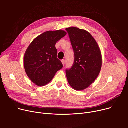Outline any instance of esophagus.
<instances>
[{
  "mask_svg": "<svg viewBox=\"0 0 128 128\" xmlns=\"http://www.w3.org/2000/svg\"><path fill=\"white\" fill-rule=\"evenodd\" d=\"M61 62H62L63 65H64V64H65V60H61Z\"/></svg>",
  "mask_w": 128,
  "mask_h": 128,
  "instance_id": "obj_1",
  "label": "esophagus"
}]
</instances>
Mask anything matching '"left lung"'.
Returning <instances> with one entry per match:
<instances>
[{
  "label": "left lung",
  "instance_id": "obj_1",
  "mask_svg": "<svg viewBox=\"0 0 128 128\" xmlns=\"http://www.w3.org/2000/svg\"><path fill=\"white\" fill-rule=\"evenodd\" d=\"M74 52L72 68L66 70L70 85L77 91L86 89L95 81L101 70L102 54L90 33L75 27L66 28Z\"/></svg>",
  "mask_w": 128,
  "mask_h": 128
}]
</instances>
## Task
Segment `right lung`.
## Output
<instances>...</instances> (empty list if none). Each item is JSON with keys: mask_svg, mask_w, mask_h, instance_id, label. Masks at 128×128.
<instances>
[{"mask_svg": "<svg viewBox=\"0 0 128 128\" xmlns=\"http://www.w3.org/2000/svg\"><path fill=\"white\" fill-rule=\"evenodd\" d=\"M67 34L63 30L47 31L32 40L24 56L27 75L38 86L49 84L56 72L63 68L57 58L56 43Z\"/></svg>", "mask_w": 128, "mask_h": 128, "instance_id": "obj_1", "label": "right lung"}]
</instances>
